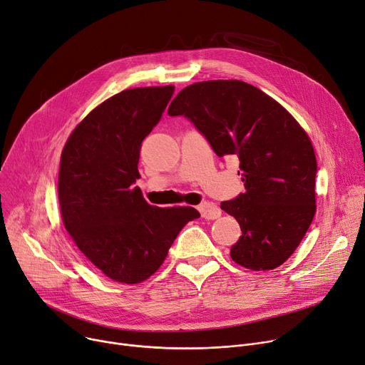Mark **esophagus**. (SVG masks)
Segmentation results:
<instances>
[{"label": "esophagus", "mask_w": 365, "mask_h": 365, "mask_svg": "<svg viewBox=\"0 0 365 365\" xmlns=\"http://www.w3.org/2000/svg\"><path fill=\"white\" fill-rule=\"evenodd\" d=\"M197 209L205 220H217L221 217V209L213 202H203Z\"/></svg>", "instance_id": "esophagus-1"}]
</instances>
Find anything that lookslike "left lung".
Returning <instances> with one entry per match:
<instances>
[{
  "label": "left lung",
  "mask_w": 365,
  "mask_h": 365,
  "mask_svg": "<svg viewBox=\"0 0 365 365\" xmlns=\"http://www.w3.org/2000/svg\"><path fill=\"white\" fill-rule=\"evenodd\" d=\"M169 116H184L217 156H237L245 192L221 203L239 221L231 247L239 265L274 269L289 259L315 215L317 160L294 118L243 81H206L185 87Z\"/></svg>",
  "instance_id": "left-lung-1"
}]
</instances>
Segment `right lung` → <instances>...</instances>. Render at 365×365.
I'll return each instance as SVG.
<instances>
[{
    "mask_svg": "<svg viewBox=\"0 0 365 365\" xmlns=\"http://www.w3.org/2000/svg\"><path fill=\"white\" fill-rule=\"evenodd\" d=\"M174 91L168 85L110 97L75 128L61 152L64 227L87 259L115 282L135 284L155 274L184 225L200 217L192 207L148 205L134 187L141 143Z\"/></svg>",
    "mask_w": 365,
    "mask_h": 365,
    "instance_id": "right-lung-1",
    "label": "right lung"
}]
</instances>
